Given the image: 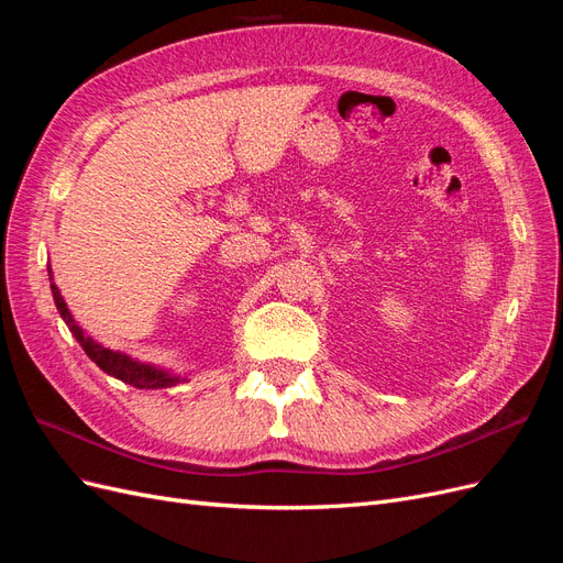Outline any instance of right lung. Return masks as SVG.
Wrapping results in <instances>:
<instances>
[{"label":"right lung","mask_w":563,"mask_h":563,"mask_svg":"<svg viewBox=\"0 0 563 563\" xmlns=\"http://www.w3.org/2000/svg\"><path fill=\"white\" fill-rule=\"evenodd\" d=\"M51 290H53V300H55L57 312H60V317L69 325V331L74 333L76 342L84 346V352L88 354V358L92 363L100 365L107 375L121 379L125 384L137 386V389H163V386H172L174 382H177V377H169L167 373L156 371V367H153V365H144L140 361H132L130 356L119 354V352H111V349H107L102 344H97L95 340H90L81 331V328L76 325V321L71 319L69 309H67V305H65V300L60 296V290H57L55 284H51Z\"/></svg>","instance_id":"obj_1"}]
</instances>
